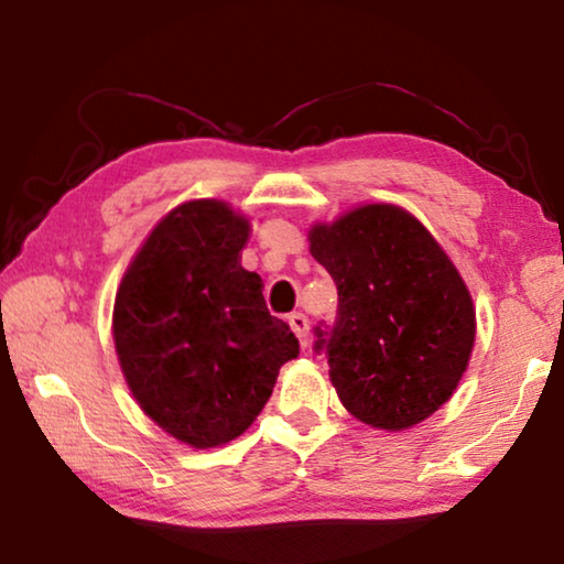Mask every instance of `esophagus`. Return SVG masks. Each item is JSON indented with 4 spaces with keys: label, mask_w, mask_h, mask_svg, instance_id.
<instances>
[{
    "label": "esophagus",
    "mask_w": 564,
    "mask_h": 564,
    "mask_svg": "<svg viewBox=\"0 0 564 564\" xmlns=\"http://www.w3.org/2000/svg\"><path fill=\"white\" fill-rule=\"evenodd\" d=\"M289 323H291L295 336H299V340H301V348H308V330H311L308 318H305L303 313H291Z\"/></svg>",
    "instance_id": "obj_1"
}]
</instances>
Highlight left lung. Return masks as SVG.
Listing matches in <instances>:
<instances>
[{
  "instance_id": "1",
  "label": "left lung",
  "mask_w": 564,
  "mask_h": 564,
  "mask_svg": "<svg viewBox=\"0 0 564 564\" xmlns=\"http://www.w3.org/2000/svg\"><path fill=\"white\" fill-rule=\"evenodd\" d=\"M311 256L338 289L333 330L316 328L330 383L352 417L408 431L451 400L470 360L475 308L443 246L413 214L366 204L313 224Z\"/></svg>"
}]
</instances>
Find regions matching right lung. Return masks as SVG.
Masks as SVG:
<instances>
[{"instance_id":"add662e5","label":"right lung","mask_w":564,"mask_h":564,"mask_svg":"<svg viewBox=\"0 0 564 564\" xmlns=\"http://www.w3.org/2000/svg\"><path fill=\"white\" fill-rule=\"evenodd\" d=\"M251 234L226 202L169 212L133 256L113 301V346L141 410L198 451L241 435L269 403L289 323L265 308L263 281L241 265Z\"/></svg>"}]
</instances>
